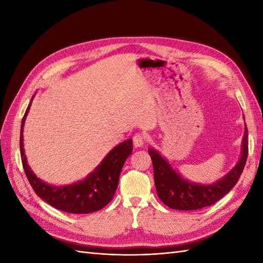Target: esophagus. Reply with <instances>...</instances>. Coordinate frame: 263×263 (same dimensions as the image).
I'll use <instances>...</instances> for the list:
<instances>
[{
    "label": "esophagus",
    "mask_w": 263,
    "mask_h": 263,
    "mask_svg": "<svg viewBox=\"0 0 263 263\" xmlns=\"http://www.w3.org/2000/svg\"><path fill=\"white\" fill-rule=\"evenodd\" d=\"M144 141H146V139H144V136L140 135V133H138L135 137H133V144H135L136 148H140L144 144Z\"/></svg>",
    "instance_id": "obj_1"
}]
</instances>
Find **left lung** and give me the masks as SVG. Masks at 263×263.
I'll return each mask as SVG.
<instances>
[{
  "mask_svg": "<svg viewBox=\"0 0 263 263\" xmlns=\"http://www.w3.org/2000/svg\"><path fill=\"white\" fill-rule=\"evenodd\" d=\"M148 153L153 160L156 190L163 203L176 210L201 209L220 200L235 186L238 178L241 177L249 153L248 127L245 124L241 157L237 164L225 176L212 184H200L187 181L173 168L172 165L157 150L149 148Z\"/></svg>",
  "mask_w": 263,
  "mask_h": 263,
  "instance_id": "8db88e82",
  "label": "left lung"
}]
</instances>
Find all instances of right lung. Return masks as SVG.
<instances>
[{"label":"right lung","mask_w":263,"mask_h":263,"mask_svg":"<svg viewBox=\"0 0 263 263\" xmlns=\"http://www.w3.org/2000/svg\"><path fill=\"white\" fill-rule=\"evenodd\" d=\"M33 96L28 105L20 130V154L22 166L26 176L39 198L51 204L54 208L70 214H90V212L103 209L113 199L119 185L120 174L126 158L133 150L132 139L117 144L106 155L96 168L85 180L63 186L51 185L42 181L32 172L25 155L24 148V126L25 121L30 109Z\"/></svg>","instance_id":"add662e5"}]
</instances>
